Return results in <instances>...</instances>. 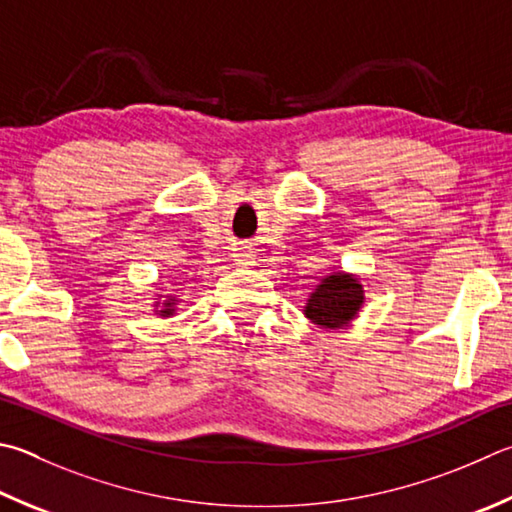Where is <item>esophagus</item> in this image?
Masks as SVG:
<instances>
[{"mask_svg": "<svg viewBox=\"0 0 512 512\" xmlns=\"http://www.w3.org/2000/svg\"><path fill=\"white\" fill-rule=\"evenodd\" d=\"M250 259H253V255H250V250H241V253H239V262L241 264H250Z\"/></svg>", "mask_w": 512, "mask_h": 512, "instance_id": "1", "label": "esophagus"}]
</instances>
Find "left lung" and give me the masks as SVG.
I'll list each match as a JSON object with an SVG mask.
<instances>
[{
  "instance_id": "obj_1",
  "label": "left lung",
  "mask_w": 512,
  "mask_h": 512,
  "mask_svg": "<svg viewBox=\"0 0 512 512\" xmlns=\"http://www.w3.org/2000/svg\"><path fill=\"white\" fill-rule=\"evenodd\" d=\"M362 306H365V288H362L358 275L333 266V273L324 275L315 288H311L302 313L313 327L340 331L351 327Z\"/></svg>"
}]
</instances>
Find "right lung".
Wrapping results in <instances>:
<instances>
[{
	"instance_id": "1",
	"label": "right lung",
	"mask_w": 512,
	"mask_h": 512,
	"mask_svg": "<svg viewBox=\"0 0 512 512\" xmlns=\"http://www.w3.org/2000/svg\"><path fill=\"white\" fill-rule=\"evenodd\" d=\"M179 302H181L179 295L154 297V313L161 315V318H172V315H176V311H179Z\"/></svg>"
}]
</instances>
